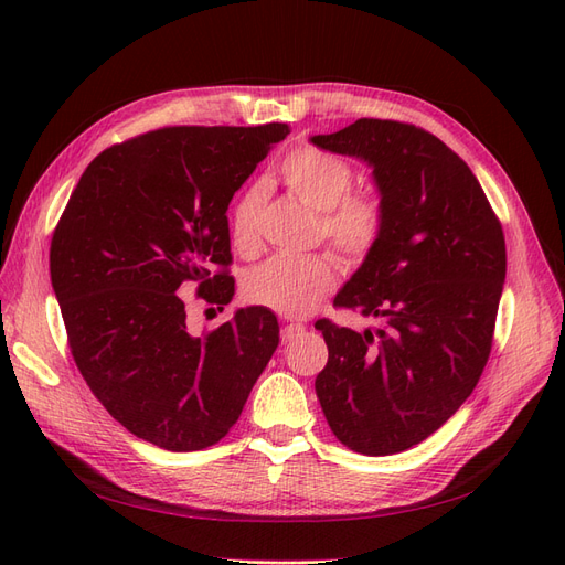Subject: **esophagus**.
<instances>
[{"label":"esophagus","mask_w":565,"mask_h":565,"mask_svg":"<svg viewBox=\"0 0 565 565\" xmlns=\"http://www.w3.org/2000/svg\"><path fill=\"white\" fill-rule=\"evenodd\" d=\"M301 332H303V324L301 322H287L285 328H282V332H280V337H282V341H292Z\"/></svg>","instance_id":"esophagus-1"}]
</instances>
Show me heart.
I'll return each mask as SVG.
<instances>
[{
  "instance_id": "b5f03b06",
  "label": "heart",
  "mask_w": 565,
  "mask_h": 565,
  "mask_svg": "<svg viewBox=\"0 0 565 565\" xmlns=\"http://www.w3.org/2000/svg\"><path fill=\"white\" fill-rule=\"evenodd\" d=\"M285 188L313 212H320L324 241L349 262L367 256L386 226L384 200L367 191L351 193L353 169L347 160L320 148L303 146L280 162ZM266 193L262 185H249L231 210V241L243 254L262 245ZM337 280V264L330 254L270 256L256 266L245 280V297L280 316H303L330 292Z\"/></svg>"
}]
</instances>
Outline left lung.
<instances>
[{
    "label": "left lung",
    "instance_id": "left-lung-1",
    "mask_svg": "<svg viewBox=\"0 0 565 565\" xmlns=\"http://www.w3.org/2000/svg\"><path fill=\"white\" fill-rule=\"evenodd\" d=\"M311 143L372 167L386 226L334 306L382 318L355 332L322 318L316 393L347 448L380 457L446 424L488 363L507 276L504 233L467 162L434 134L355 119Z\"/></svg>",
    "mask_w": 565,
    "mask_h": 565
}]
</instances>
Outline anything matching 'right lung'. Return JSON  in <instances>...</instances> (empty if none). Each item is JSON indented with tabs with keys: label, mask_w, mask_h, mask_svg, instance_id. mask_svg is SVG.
<instances>
[{
	"label": "right lung",
	"mask_w": 565,
	"mask_h": 565,
	"mask_svg": "<svg viewBox=\"0 0 565 565\" xmlns=\"http://www.w3.org/2000/svg\"><path fill=\"white\" fill-rule=\"evenodd\" d=\"M287 125L164 127L106 148L51 237L49 270L77 370L113 419L172 452L210 448L278 349V318L237 309L195 334L185 287L224 306L228 204Z\"/></svg>",
	"instance_id": "1"
}]
</instances>
